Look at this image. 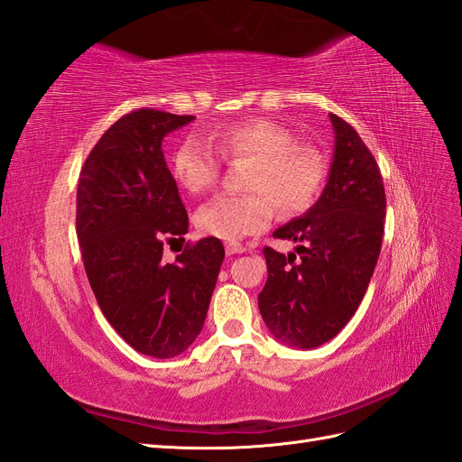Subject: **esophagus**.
<instances>
[{"label": "esophagus", "mask_w": 462, "mask_h": 462, "mask_svg": "<svg viewBox=\"0 0 462 462\" xmlns=\"http://www.w3.org/2000/svg\"><path fill=\"white\" fill-rule=\"evenodd\" d=\"M226 253H227L229 256H233V254H243V253H246V248H245L243 245H239V243H227V245H226Z\"/></svg>", "instance_id": "esophagus-1"}]
</instances>
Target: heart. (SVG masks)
<instances>
[{"mask_svg": "<svg viewBox=\"0 0 462 462\" xmlns=\"http://www.w3.org/2000/svg\"><path fill=\"white\" fill-rule=\"evenodd\" d=\"M217 152L227 160H250L245 189L248 194H223L197 212V227L229 243L243 241L270 226L273 204L282 214L309 208L324 179V163L304 146H297L287 127L265 119L226 125L212 133ZM171 175L190 194L212 189L219 158L206 141L187 136L175 148Z\"/></svg>", "mask_w": 462, "mask_h": 462, "instance_id": "heart-1", "label": "heart"}]
</instances>
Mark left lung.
Listing matches in <instances>:
<instances>
[{"instance_id": "obj_1", "label": "left lung", "mask_w": 462, "mask_h": 462, "mask_svg": "<svg viewBox=\"0 0 462 462\" xmlns=\"http://www.w3.org/2000/svg\"><path fill=\"white\" fill-rule=\"evenodd\" d=\"M335 144L328 185L304 216L273 236L299 243L289 256L265 246L268 282L258 309L277 341L316 348L351 319L382 250L385 190L380 167L358 133L329 114Z\"/></svg>"}]
</instances>
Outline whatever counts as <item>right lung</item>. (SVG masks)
<instances>
[{"instance_id":"1","label":"right lung","mask_w":462,"mask_h":462,"mask_svg":"<svg viewBox=\"0 0 462 462\" xmlns=\"http://www.w3.org/2000/svg\"><path fill=\"white\" fill-rule=\"evenodd\" d=\"M192 119L131 111L102 134L79 177L77 236L94 297L121 337L153 358H173L199 337L226 256L206 236L162 262L163 243L189 231L162 143Z\"/></svg>"}]
</instances>
